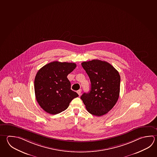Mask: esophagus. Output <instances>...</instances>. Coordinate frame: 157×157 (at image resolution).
Here are the masks:
<instances>
[{
	"mask_svg": "<svg viewBox=\"0 0 157 157\" xmlns=\"http://www.w3.org/2000/svg\"><path fill=\"white\" fill-rule=\"evenodd\" d=\"M81 92H82V89H79L77 91V93L79 94V95H80L81 94Z\"/></svg>",
	"mask_w": 157,
	"mask_h": 157,
	"instance_id": "esophagus-1",
	"label": "esophagus"
}]
</instances>
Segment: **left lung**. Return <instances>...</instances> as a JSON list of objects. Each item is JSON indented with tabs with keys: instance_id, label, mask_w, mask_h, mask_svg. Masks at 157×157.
<instances>
[{
	"instance_id": "obj_1",
	"label": "left lung",
	"mask_w": 157,
	"mask_h": 157,
	"mask_svg": "<svg viewBox=\"0 0 157 157\" xmlns=\"http://www.w3.org/2000/svg\"><path fill=\"white\" fill-rule=\"evenodd\" d=\"M82 66L89 76L91 88L80 98L89 113L103 116L112 109L118 99L120 75L109 63L101 60L84 62Z\"/></svg>"
}]
</instances>
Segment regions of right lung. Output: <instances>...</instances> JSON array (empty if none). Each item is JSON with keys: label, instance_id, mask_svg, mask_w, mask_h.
<instances>
[{"label": "right lung", "instance_id": "obj_1", "mask_svg": "<svg viewBox=\"0 0 157 157\" xmlns=\"http://www.w3.org/2000/svg\"><path fill=\"white\" fill-rule=\"evenodd\" d=\"M74 63H49L40 68L34 79L36 99L41 108L50 114L67 109L79 95L71 89L67 76L76 68Z\"/></svg>", "mask_w": 157, "mask_h": 157}]
</instances>
